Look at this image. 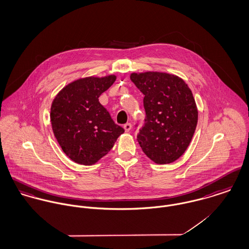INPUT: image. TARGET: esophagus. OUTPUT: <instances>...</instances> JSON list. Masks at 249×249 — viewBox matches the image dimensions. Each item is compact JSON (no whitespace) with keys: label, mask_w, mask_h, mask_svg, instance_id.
Here are the masks:
<instances>
[{"label":"esophagus","mask_w":249,"mask_h":249,"mask_svg":"<svg viewBox=\"0 0 249 249\" xmlns=\"http://www.w3.org/2000/svg\"><path fill=\"white\" fill-rule=\"evenodd\" d=\"M131 129H132V124L131 123H126L124 125V130H125L126 133H129L131 131Z\"/></svg>","instance_id":"esophagus-1"}]
</instances>
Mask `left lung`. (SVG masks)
Instances as JSON below:
<instances>
[{
	"label": "left lung",
	"instance_id": "left-lung-1",
	"mask_svg": "<svg viewBox=\"0 0 249 249\" xmlns=\"http://www.w3.org/2000/svg\"><path fill=\"white\" fill-rule=\"evenodd\" d=\"M130 77L144 94L146 119L138 134L143 153L157 164L176 161L188 148L197 124L190 88L182 78L167 72H133Z\"/></svg>",
	"mask_w": 249,
	"mask_h": 249
}]
</instances>
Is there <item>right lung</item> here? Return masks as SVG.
<instances>
[{"label":"right lung","mask_w":249,"mask_h":249,"mask_svg":"<svg viewBox=\"0 0 249 249\" xmlns=\"http://www.w3.org/2000/svg\"><path fill=\"white\" fill-rule=\"evenodd\" d=\"M115 79L114 74L79 78L66 85L52 103L51 122L56 140L78 164L96 163L124 133L98 99Z\"/></svg>","instance_id":"1"}]
</instances>
